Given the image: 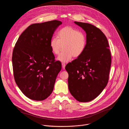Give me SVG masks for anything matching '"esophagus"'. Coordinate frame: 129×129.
<instances>
[{
  "label": "esophagus",
  "instance_id": "1",
  "mask_svg": "<svg viewBox=\"0 0 129 129\" xmlns=\"http://www.w3.org/2000/svg\"><path fill=\"white\" fill-rule=\"evenodd\" d=\"M61 64H62V68L64 69L65 68V67H66V64H65V63H63V62H62V63H61Z\"/></svg>",
  "mask_w": 129,
  "mask_h": 129
}]
</instances>
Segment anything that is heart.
Instances as JSON below:
<instances>
[{
    "instance_id": "b5f03b06",
    "label": "heart",
    "mask_w": 129,
    "mask_h": 129,
    "mask_svg": "<svg viewBox=\"0 0 129 129\" xmlns=\"http://www.w3.org/2000/svg\"><path fill=\"white\" fill-rule=\"evenodd\" d=\"M87 44L85 34L71 26L60 29L57 37H53L50 41L52 52L58 55L62 48L64 50L58 55L57 59L62 62H68L73 56L77 57L84 52Z\"/></svg>"
}]
</instances>
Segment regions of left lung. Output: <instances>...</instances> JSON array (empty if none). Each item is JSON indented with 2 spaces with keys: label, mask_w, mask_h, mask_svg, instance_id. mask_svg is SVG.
Instances as JSON below:
<instances>
[{
  "label": "left lung",
  "mask_w": 129,
  "mask_h": 129,
  "mask_svg": "<svg viewBox=\"0 0 129 129\" xmlns=\"http://www.w3.org/2000/svg\"><path fill=\"white\" fill-rule=\"evenodd\" d=\"M75 24L86 32L87 44L83 54L66 66L71 94L81 102L96 98L106 86L111 64L107 38L97 27L79 22Z\"/></svg>",
  "instance_id": "obj_1"
}]
</instances>
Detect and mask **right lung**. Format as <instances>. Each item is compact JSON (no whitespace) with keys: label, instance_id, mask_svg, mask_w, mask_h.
<instances>
[{"label":"right lung","instance_id":"add662e5","mask_svg":"<svg viewBox=\"0 0 129 129\" xmlns=\"http://www.w3.org/2000/svg\"><path fill=\"white\" fill-rule=\"evenodd\" d=\"M62 22L53 20L30 25L20 36L12 54L15 81L28 98L42 101L53 92L61 63L55 61L50 41Z\"/></svg>","mask_w":129,"mask_h":129}]
</instances>
